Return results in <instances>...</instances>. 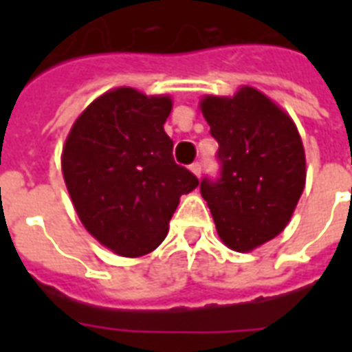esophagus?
Listing matches in <instances>:
<instances>
[{
  "mask_svg": "<svg viewBox=\"0 0 352 352\" xmlns=\"http://www.w3.org/2000/svg\"><path fill=\"white\" fill-rule=\"evenodd\" d=\"M190 170H192L197 177H201V171H203V164H201V162H193V164H190Z\"/></svg>",
  "mask_w": 352,
  "mask_h": 352,
  "instance_id": "obj_1",
  "label": "esophagus"
}]
</instances>
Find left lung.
<instances>
[{
    "label": "left lung",
    "mask_w": 352,
    "mask_h": 352,
    "mask_svg": "<svg viewBox=\"0 0 352 352\" xmlns=\"http://www.w3.org/2000/svg\"><path fill=\"white\" fill-rule=\"evenodd\" d=\"M201 109L219 144V175L204 177L201 195L223 243L235 252L254 250L283 230L301 197L300 133L287 113L252 87L234 98L206 96Z\"/></svg>",
    "instance_id": "8db88e82"
}]
</instances>
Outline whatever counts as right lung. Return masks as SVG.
Listing matches in <instances>:
<instances>
[{
	"label": "right lung",
	"mask_w": 352,
	"mask_h": 352,
	"mask_svg": "<svg viewBox=\"0 0 352 352\" xmlns=\"http://www.w3.org/2000/svg\"><path fill=\"white\" fill-rule=\"evenodd\" d=\"M170 111V96L118 87L80 115L63 146V179L80 221L120 256L155 250L181 195L199 184L173 160Z\"/></svg>",
	"instance_id": "1"
}]
</instances>
